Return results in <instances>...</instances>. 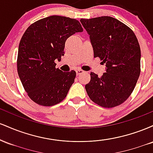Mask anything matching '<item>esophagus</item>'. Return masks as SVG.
Instances as JSON below:
<instances>
[{
  "mask_svg": "<svg viewBox=\"0 0 153 153\" xmlns=\"http://www.w3.org/2000/svg\"><path fill=\"white\" fill-rule=\"evenodd\" d=\"M82 73H84V71H82V70L78 69V70H77V71H76V75H79L82 74Z\"/></svg>",
  "mask_w": 153,
  "mask_h": 153,
  "instance_id": "34e87169",
  "label": "esophagus"
}]
</instances>
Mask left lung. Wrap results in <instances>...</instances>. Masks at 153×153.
Segmentation results:
<instances>
[{
	"mask_svg": "<svg viewBox=\"0 0 153 153\" xmlns=\"http://www.w3.org/2000/svg\"><path fill=\"white\" fill-rule=\"evenodd\" d=\"M80 22L90 35L94 57H99L106 67L101 77L91 73L85 87L87 94L104 108L119 106L129 97L140 77L137 39L130 28L113 17L81 19Z\"/></svg>",
	"mask_w": 153,
	"mask_h": 153,
	"instance_id": "1",
	"label": "left lung"
}]
</instances>
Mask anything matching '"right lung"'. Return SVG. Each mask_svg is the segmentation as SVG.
<instances>
[{
    "label": "right lung",
    "instance_id": "right-lung-1",
    "mask_svg": "<svg viewBox=\"0 0 153 153\" xmlns=\"http://www.w3.org/2000/svg\"><path fill=\"white\" fill-rule=\"evenodd\" d=\"M82 31L78 20L60 16L42 19L27 28L19 43L17 71L34 102L51 106L66 97L76 73H63L55 68V60L64 55L67 39Z\"/></svg>",
    "mask_w": 153,
    "mask_h": 153
}]
</instances>
